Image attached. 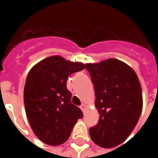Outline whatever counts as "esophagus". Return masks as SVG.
Here are the masks:
<instances>
[{
    "label": "esophagus",
    "instance_id": "esophagus-1",
    "mask_svg": "<svg viewBox=\"0 0 158 158\" xmlns=\"http://www.w3.org/2000/svg\"><path fill=\"white\" fill-rule=\"evenodd\" d=\"M85 108H86L85 104H81V105H80V109H81L82 111H84V110H85Z\"/></svg>",
    "mask_w": 158,
    "mask_h": 158
}]
</instances>
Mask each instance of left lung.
<instances>
[{"mask_svg":"<svg viewBox=\"0 0 158 158\" xmlns=\"http://www.w3.org/2000/svg\"><path fill=\"white\" fill-rule=\"evenodd\" d=\"M95 89L100 119L90 138L103 148L123 143L135 129L143 109L141 84L135 70L115 58L86 64Z\"/></svg>","mask_w":158,"mask_h":158,"instance_id":"1","label":"left lung"}]
</instances>
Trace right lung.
<instances>
[{
	"label": "right lung",
	"instance_id": "obj_1",
	"mask_svg": "<svg viewBox=\"0 0 158 158\" xmlns=\"http://www.w3.org/2000/svg\"><path fill=\"white\" fill-rule=\"evenodd\" d=\"M84 68L83 63L52 56L29 71L23 89L25 112L33 132L43 143L49 145L65 143L77 121L83 117L81 110L71 102L67 80Z\"/></svg>",
	"mask_w": 158,
	"mask_h": 158
}]
</instances>
